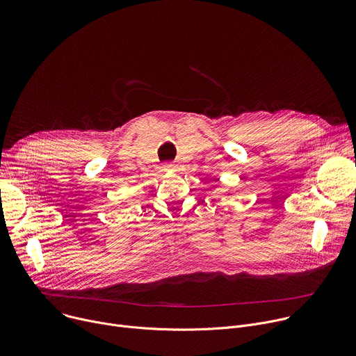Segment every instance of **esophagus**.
Segmentation results:
<instances>
[{
    "label": "esophagus",
    "instance_id": "1",
    "mask_svg": "<svg viewBox=\"0 0 356 356\" xmlns=\"http://www.w3.org/2000/svg\"><path fill=\"white\" fill-rule=\"evenodd\" d=\"M172 169H175V165L172 162L163 163V170H172Z\"/></svg>",
    "mask_w": 356,
    "mask_h": 356
}]
</instances>
